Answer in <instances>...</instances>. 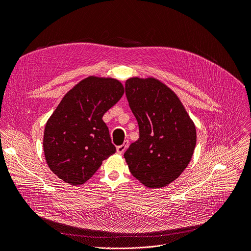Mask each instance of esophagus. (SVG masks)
<instances>
[{"mask_svg": "<svg viewBox=\"0 0 251 251\" xmlns=\"http://www.w3.org/2000/svg\"><path fill=\"white\" fill-rule=\"evenodd\" d=\"M128 145H129L128 140H125L123 145L117 147V152H118V154H123V152L126 151V149L128 148Z\"/></svg>", "mask_w": 251, "mask_h": 251, "instance_id": "34e87169", "label": "esophagus"}]
</instances>
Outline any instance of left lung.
<instances>
[{
  "instance_id": "1",
  "label": "left lung",
  "mask_w": 251,
  "mask_h": 251,
  "mask_svg": "<svg viewBox=\"0 0 251 251\" xmlns=\"http://www.w3.org/2000/svg\"><path fill=\"white\" fill-rule=\"evenodd\" d=\"M125 90L139 127V138L124 154L129 170L148 188L166 187L189 165L196 126L178 96L158 79L129 78Z\"/></svg>"
}]
</instances>
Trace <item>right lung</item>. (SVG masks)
Returning a JSON list of instances; mask_svg holds the SVG:
<instances>
[{
    "instance_id": "obj_1",
    "label": "right lung",
    "mask_w": 251,
    "mask_h": 251,
    "mask_svg": "<svg viewBox=\"0 0 251 251\" xmlns=\"http://www.w3.org/2000/svg\"><path fill=\"white\" fill-rule=\"evenodd\" d=\"M124 94L117 79L90 75L63 96L45 126L43 148L58 178L79 186L115 154L102 117Z\"/></svg>"
}]
</instances>
